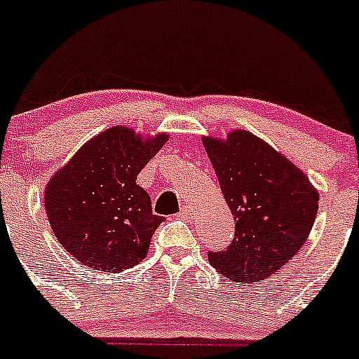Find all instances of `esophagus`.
<instances>
[{"label": "esophagus", "instance_id": "1", "mask_svg": "<svg viewBox=\"0 0 359 359\" xmlns=\"http://www.w3.org/2000/svg\"><path fill=\"white\" fill-rule=\"evenodd\" d=\"M179 217H182V219H189L191 217V208L189 206H182L179 212Z\"/></svg>", "mask_w": 359, "mask_h": 359}]
</instances>
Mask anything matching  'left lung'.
I'll return each mask as SVG.
<instances>
[{
	"label": "left lung",
	"mask_w": 359,
	"mask_h": 359,
	"mask_svg": "<svg viewBox=\"0 0 359 359\" xmlns=\"http://www.w3.org/2000/svg\"><path fill=\"white\" fill-rule=\"evenodd\" d=\"M203 146L236 222L233 243L208 252L210 264L238 283L273 276L306 243L320 194L304 172L247 130L224 140L203 137Z\"/></svg>",
	"instance_id": "obj_1"
}]
</instances>
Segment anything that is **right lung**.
<instances>
[{"label":"right lung","instance_id":"add662e5","mask_svg":"<svg viewBox=\"0 0 359 359\" xmlns=\"http://www.w3.org/2000/svg\"><path fill=\"white\" fill-rule=\"evenodd\" d=\"M166 133L144 139L112 126L83 144L45 191V210L57 240L85 266L119 273L146 259L163 217L137 175L165 146Z\"/></svg>","mask_w":359,"mask_h":359}]
</instances>
